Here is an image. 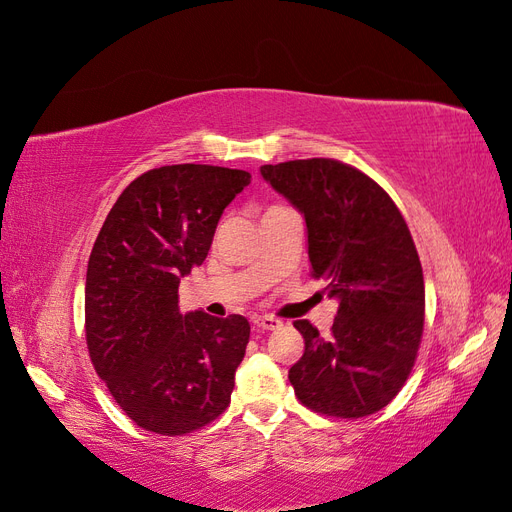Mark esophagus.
Here are the masks:
<instances>
[{"instance_id":"obj_1","label":"esophagus","mask_w":512,"mask_h":512,"mask_svg":"<svg viewBox=\"0 0 512 512\" xmlns=\"http://www.w3.org/2000/svg\"><path fill=\"white\" fill-rule=\"evenodd\" d=\"M253 326L257 331H277V329H281V322L272 316H257L253 320Z\"/></svg>"}]
</instances>
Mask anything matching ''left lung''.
<instances>
[{
	"mask_svg": "<svg viewBox=\"0 0 512 512\" xmlns=\"http://www.w3.org/2000/svg\"><path fill=\"white\" fill-rule=\"evenodd\" d=\"M307 222L311 277L339 300L331 337L296 320L305 352L290 368L311 411L357 419L381 411L409 378L424 331V274L391 196L355 166L311 157L261 166Z\"/></svg>",
	"mask_w": 512,
	"mask_h": 512,
	"instance_id": "left-lung-1",
	"label": "left lung"
}]
</instances>
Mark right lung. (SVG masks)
<instances>
[{
	"label": "right lung",
	"instance_id": "1",
	"mask_svg": "<svg viewBox=\"0 0 512 512\" xmlns=\"http://www.w3.org/2000/svg\"><path fill=\"white\" fill-rule=\"evenodd\" d=\"M251 173L175 164L142 173L114 203L86 272V344L112 398L140 428L177 437L227 409L251 324L179 311L225 207Z\"/></svg>",
	"mask_w": 512,
	"mask_h": 512
}]
</instances>
